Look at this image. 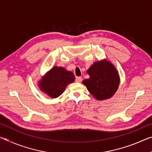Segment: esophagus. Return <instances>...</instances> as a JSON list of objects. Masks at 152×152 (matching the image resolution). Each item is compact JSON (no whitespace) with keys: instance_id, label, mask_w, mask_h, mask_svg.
Instances as JSON below:
<instances>
[{"instance_id":"34e87169","label":"esophagus","mask_w":152,"mask_h":152,"mask_svg":"<svg viewBox=\"0 0 152 152\" xmlns=\"http://www.w3.org/2000/svg\"><path fill=\"white\" fill-rule=\"evenodd\" d=\"M82 80V78L80 76H78L76 78V82H81Z\"/></svg>"}]
</instances>
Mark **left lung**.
<instances>
[{"label": "left lung", "mask_w": 152, "mask_h": 152, "mask_svg": "<svg viewBox=\"0 0 152 152\" xmlns=\"http://www.w3.org/2000/svg\"><path fill=\"white\" fill-rule=\"evenodd\" d=\"M90 78L83 80L88 91L97 100L111 97L119 85V76L116 68L108 61H97L87 70Z\"/></svg>", "instance_id": "left-lung-1"}]
</instances>
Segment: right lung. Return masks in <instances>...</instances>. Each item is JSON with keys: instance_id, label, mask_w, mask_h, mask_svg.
Masks as SVG:
<instances>
[{"instance_id": "1", "label": "right lung", "mask_w": 152, "mask_h": 152, "mask_svg": "<svg viewBox=\"0 0 152 152\" xmlns=\"http://www.w3.org/2000/svg\"><path fill=\"white\" fill-rule=\"evenodd\" d=\"M72 72L61 67H54L39 82V88L51 98H57L63 93L68 84L74 81Z\"/></svg>"}]
</instances>
